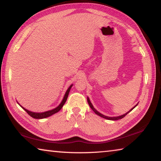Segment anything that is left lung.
Segmentation results:
<instances>
[{
  "instance_id": "1",
  "label": "left lung",
  "mask_w": 161,
  "mask_h": 161,
  "mask_svg": "<svg viewBox=\"0 0 161 161\" xmlns=\"http://www.w3.org/2000/svg\"><path fill=\"white\" fill-rule=\"evenodd\" d=\"M87 102H88V103H89V107H91V108L92 110H93L94 111V113L96 114H97L98 116H101V117H102V118H103V119H108V120H112V121H116V120H119V119H122V118H124V117L127 114H129L130 111H131L133 108H134L136 106L138 105V103L137 104H136V106H134V107H133L131 109H130V111H128V112H126V114H123V115H121V116H114V117H109V116H105V115H103V114H101V113H99V111H98L97 110H96L95 109V108H94V107H93V105H92V103H91V102H90V100H89V97H87Z\"/></svg>"
}]
</instances>
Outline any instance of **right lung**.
<instances>
[{"mask_svg":"<svg viewBox=\"0 0 161 161\" xmlns=\"http://www.w3.org/2000/svg\"><path fill=\"white\" fill-rule=\"evenodd\" d=\"M73 86V84H72V85H70L69 88L67 89V90L66 92V93H65L64 96V98L63 99H62V101L61 102V103H59L58 107H57L56 108H53V109L52 110H49V111H44V112H40V113H37V112H32V111H29L28 109H26V108H25L24 107H22L21 105H20V103H18L19 105L20 106V107L23 108L24 110H25L27 113H28L30 116H32V118L34 119H45V118H47V117H49L50 116L52 115H53V114L58 113V111L61 109V108H62V107H63L64 103L66 102V101L67 99V97H68V95H69V91L71 88H72V86Z\"/></svg>","mask_w":161,"mask_h":161,"instance_id":"add662e5","label":"right lung"}]
</instances>
